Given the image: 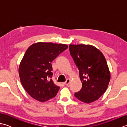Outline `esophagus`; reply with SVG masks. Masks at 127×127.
<instances>
[{
    "label": "esophagus",
    "mask_w": 127,
    "mask_h": 127,
    "mask_svg": "<svg viewBox=\"0 0 127 127\" xmlns=\"http://www.w3.org/2000/svg\"><path fill=\"white\" fill-rule=\"evenodd\" d=\"M70 82V80L68 79H67L66 81L64 83V84L65 85H68L69 84Z\"/></svg>",
    "instance_id": "1"
}]
</instances>
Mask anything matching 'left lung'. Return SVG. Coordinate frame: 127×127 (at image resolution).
<instances>
[{"label":"left lung","mask_w":127,"mask_h":127,"mask_svg":"<svg viewBox=\"0 0 127 127\" xmlns=\"http://www.w3.org/2000/svg\"><path fill=\"white\" fill-rule=\"evenodd\" d=\"M69 51L79 70L82 88L75 96L85 103L98 100L108 87L110 72L105 57L90 45H70Z\"/></svg>","instance_id":"obj_1"}]
</instances>
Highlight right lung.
I'll return each instance as SVG.
<instances>
[{
	"instance_id": "1",
	"label": "right lung",
	"mask_w": 127,
	"mask_h": 127,
	"mask_svg": "<svg viewBox=\"0 0 127 127\" xmlns=\"http://www.w3.org/2000/svg\"><path fill=\"white\" fill-rule=\"evenodd\" d=\"M65 44L37 42L28 48L19 66L23 88L32 98L44 102L54 98L60 87L51 78L54 59L68 48Z\"/></svg>"
}]
</instances>
